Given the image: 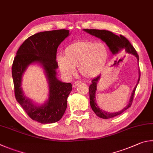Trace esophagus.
<instances>
[{
	"instance_id": "esophagus-1",
	"label": "esophagus",
	"mask_w": 153,
	"mask_h": 153,
	"mask_svg": "<svg viewBox=\"0 0 153 153\" xmlns=\"http://www.w3.org/2000/svg\"><path fill=\"white\" fill-rule=\"evenodd\" d=\"M82 83V82L81 81H76V82H74V84H73V87L74 88H76V87H77V85H78L79 84H80Z\"/></svg>"
}]
</instances>
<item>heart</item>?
Here are the masks:
<instances>
[{"instance_id":"obj_1","label":"heart","mask_w":153,"mask_h":153,"mask_svg":"<svg viewBox=\"0 0 153 153\" xmlns=\"http://www.w3.org/2000/svg\"><path fill=\"white\" fill-rule=\"evenodd\" d=\"M108 51L102 42L83 40L68 46L64 57L57 58V64L63 75L71 77L77 66L82 76L87 78L94 77L100 73L106 63Z\"/></svg>"}]
</instances>
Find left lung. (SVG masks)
Returning a JSON list of instances; mask_svg holds the SVG:
<instances>
[{"mask_svg": "<svg viewBox=\"0 0 153 153\" xmlns=\"http://www.w3.org/2000/svg\"><path fill=\"white\" fill-rule=\"evenodd\" d=\"M85 32L90 33V35L95 36L96 37H98L101 39L102 41H104V42L107 44L108 48H110V51H112L113 54H116L118 53L120 51H125L128 53H132L134 55V56L137 58L138 62L139 57H138V55L137 53L136 49L134 48L129 41L127 39L124 37L122 35L120 36H118L115 34H114L113 33L109 31V30H98V29H84ZM140 77V76L138 78V82L137 85H136L135 88L133 90L131 97H130L129 103L128 104L126 108H124L123 110H122L120 112H114V113H109L105 111L102 110L100 109L98 105H97L96 103V87H97V83L99 81L100 77V76H97L95 78H94L91 80V84L89 86V93H90V105L92 110L96 114L99 116L100 118H104V119H108L114 117V116H118L121 114L122 113H123L125 110H126L128 108H129L132 104L133 100H134V96L135 94L136 88L137 87V85L139 82Z\"/></svg>", "mask_w": 153, "mask_h": 153, "instance_id": "8db88e82", "label": "left lung"}]
</instances>
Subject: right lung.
I'll list each match as a JSON object with an SVG mask.
<instances>
[{
  "label": "right lung",
  "mask_w": 153,
  "mask_h": 153,
  "mask_svg": "<svg viewBox=\"0 0 153 153\" xmlns=\"http://www.w3.org/2000/svg\"><path fill=\"white\" fill-rule=\"evenodd\" d=\"M69 30L59 29L40 32L30 36L19 48L12 65L15 96L29 117L42 124L59 121L67 108V99L71 91V83H63L56 78L55 69L58 46L69 35ZM34 62L43 65L50 84V98L41 107L33 105L24 95L20 88L22 76L29 64Z\"/></svg>",
  "instance_id": "obj_1"
}]
</instances>
